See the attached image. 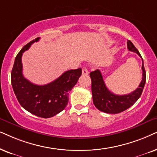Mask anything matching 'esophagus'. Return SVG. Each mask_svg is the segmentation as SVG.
Returning <instances> with one entry per match:
<instances>
[{
    "label": "esophagus",
    "mask_w": 157,
    "mask_h": 157,
    "mask_svg": "<svg viewBox=\"0 0 157 157\" xmlns=\"http://www.w3.org/2000/svg\"><path fill=\"white\" fill-rule=\"evenodd\" d=\"M89 74V71L86 67H83L82 68V75H86Z\"/></svg>",
    "instance_id": "esophagus-1"
}]
</instances>
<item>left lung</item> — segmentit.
<instances>
[{
  "mask_svg": "<svg viewBox=\"0 0 157 157\" xmlns=\"http://www.w3.org/2000/svg\"><path fill=\"white\" fill-rule=\"evenodd\" d=\"M128 49L136 52L140 57L141 54L130 40L127 41ZM142 80L141 82L134 91L128 95H115L109 91L103 81V76L99 70H96L90 73L92 81V94L93 103L100 111L106 113H119L124 111L132 106L138 99L141 97L146 83V71L144 69V62L142 59Z\"/></svg>",
  "mask_w": 157,
  "mask_h": 157,
  "instance_id": "8db88e82",
  "label": "left lung"
}]
</instances>
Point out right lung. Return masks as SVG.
I'll use <instances>...</instances> for the list:
<instances>
[{
  "label": "right lung",
  "instance_id": "obj_1",
  "mask_svg": "<svg viewBox=\"0 0 157 157\" xmlns=\"http://www.w3.org/2000/svg\"><path fill=\"white\" fill-rule=\"evenodd\" d=\"M39 39L30 41L18 52L11 71V84L18 101L25 110L36 116L49 118L65 108L69 93L82 75V69L66 71L53 82L44 85L29 82L22 73V54Z\"/></svg>",
  "mask_w": 157,
  "mask_h": 157
}]
</instances>
